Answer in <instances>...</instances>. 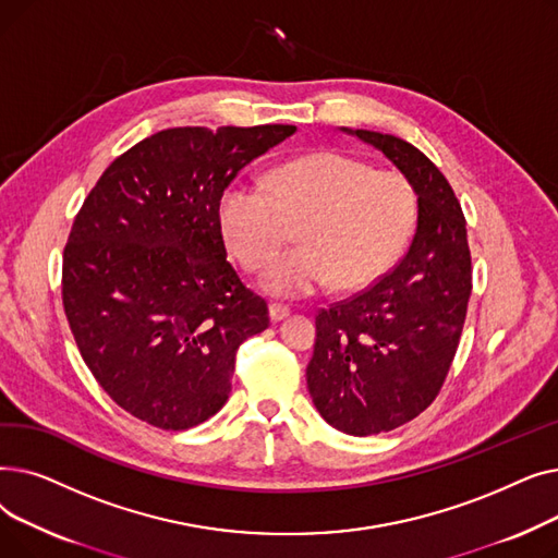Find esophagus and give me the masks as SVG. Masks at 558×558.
<instances>
[{
	"mask_svg": "<svg viewBox=\"0 0 558 558\" xmlns=\"http://www.w3.org/2000/svg\"><path fill=\"white\" fill-rule=\"evenodd\" d=\"M269 316H271V320H282V318L289 316V307H284L280 303H271L269 305Z\"/></svg>",
	"mask_w": 558,
	"mask_h": 558,
	"instance_id": "34e87169",
	"label": "esophagus"
}]
</instances>
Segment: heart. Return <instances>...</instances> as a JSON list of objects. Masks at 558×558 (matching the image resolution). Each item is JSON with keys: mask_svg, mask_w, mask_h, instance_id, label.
<instances>
[{"mask_svg": "<svg viewBox=\"0 0 558 558\" xmlns=\"http://www.w3.org/2000/svg\"><path fill=\"white\" fill-rule=\"evenodd\" d=\"M228 248L257 271L294 238L301 246L276 259L262 287L276 296H305L335 282L341 291L383 278L418 219V192L396 169H373L343 154L284 162L264 181H232L217 208Z\"/></svg>", "mask_w": 558, "mask_h": 558, "instance_id": "b5f03b06", "label": "heart"}]
</instances>
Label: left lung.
Segmentation results:
<instances>
[{
	"label": "left lung",
	"instance_id": "obj_1",
	"mask_svg": "<svg viewBox=\"0 0 558 558\" xmlns=\"http://www.w3.org/2000/svg\"><path fill=\"white\" fill-rule=\"evenodd\" d=\"M348 133L383 151L418 192L407 255L360 294L316 314L310 396L335 429L368 436L414 421L441 391L463 330L473 264L461 203L438 167L400 137Z\"/></svg>",
	"mask_w": 558,
	"mask_h": 558
}]
</instances>
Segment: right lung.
Listing matches in <instances>:
<instances>
[{
	"instance_id": "add662e5",
	"label": "right lung",
	"mask_w": 558,
	"mask_h": 558,
	"mask_svg": "<svg viewBox=\"0 0 558 558\" xmlns=\"http://www.w3.org/2000/svg\"><path fill=\"white\" fill-rule=\"evenodd\" d=\"M289 124L181 126L114 158L63 251V307L83 362L131 416L201 425L226 404L238 348L269 307L226 259L219 198Z\"/></svg>"
}]
</instances>
